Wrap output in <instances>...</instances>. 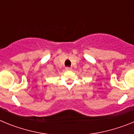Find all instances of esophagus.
Here are the masks:
<instances>
[{
    "label": "esophagus",
    "instance_id": "obj_1",
    "mask_svg": "<svg viewBox=\"0 0 134 134\" xmlns=\"http://www.w3.org/2000/svg\"><path fill=\"white\" fill-rule=\"evenodd\" d=\"M66 70H67V71H70V70H72V68H69V67H66Z\"/></svg>",
    "mask_w": 134,
    "mask_h": 134
}]
</instances>
